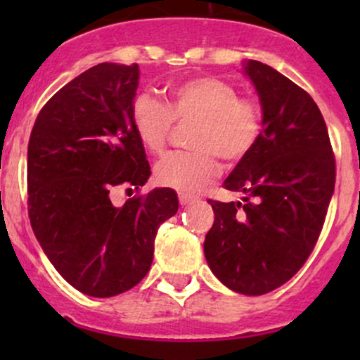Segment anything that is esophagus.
<instances>
[{
	"label": "esophagus",
	"instance_id": "1",
	"mask_svg": "<svg viewBox=\"0 0 360 360\" xmlns=\"http://www.w3.org/2000/svg\"><path fill=\"white\" fill-rule=\"evenodd\" d=\"M191 202H195V197H191V195H186V193H179L181 205H190Z\"/></svg>",
	"mask_w": 360,
	"mask_h": 360
}]
</instances>
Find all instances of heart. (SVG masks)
I'll return each instance as SVG.
<instances>
[{"label":"heart","instance_id":"1","mask_svg":"<svg viewBox=\"0 0 360 360\" xmlns=\"http://www.w3.org/2000/svg\"><path fill=\"white\" fill-rule=\"evenodd\" d=\"M134 132L150 153H162L176 122H195L190 130L191 151H176L155 167L158 184L195 193L217 174V158L244 160L261 137L259 108L240 99L238 90L214 76L179 79L169 86V104L141 94L132 103Z\"/></svg>","mask_w":360,"mask_h":360}]
</instances>
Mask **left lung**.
Listing matches in <instances>:
<instances>
[{
	"instance_id": "obj_1",
	"label": "left lung",
	"mask_w": 360,
	"mask_h": 360,
	"mask_svg": "<svg viewBox=\"0 0 360 360\" xmlns=\"http://www.w3.org/2000/svg\"><path fill=\"white\" fill-rule=\"evenodd\" d=\"M259 96L263 130L224 188L242 202L209 200L203 252L228 289L261 296L281 288L314 250L335 191L336 163L322 112L301 86L257 60L244 63Z\"/></svg>"
}]
</instances>
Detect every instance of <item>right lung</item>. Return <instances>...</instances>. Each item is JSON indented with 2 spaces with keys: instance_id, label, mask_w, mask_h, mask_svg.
Listing matches in <instances>:
<instances>
[{
  "instance_id": "right-lung-1",
  "label": "right lung",
  "mask_w": 360,
  "mask_h": 360,
  "mask_svg": "<svg viewBox=\"0 0 360 360\" xmlns=\"http://www.w3.org/2000/svg\"><path fill=\"white\" fill-rule=\"evenodd\" d=\"M137 85V64L86 69L43 106L29 137L32 231L56 270L94 297L146 277L158 226L179 209L170 188L111 202L116 188L139 190L151 174L130 118Z\"/></svg>"
}]
</instances>
